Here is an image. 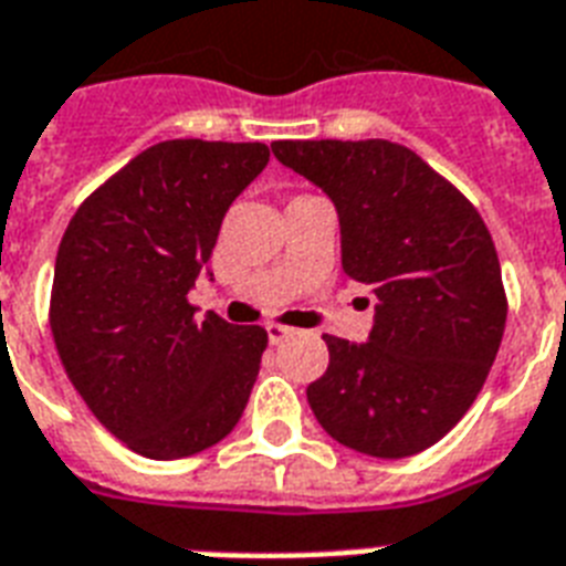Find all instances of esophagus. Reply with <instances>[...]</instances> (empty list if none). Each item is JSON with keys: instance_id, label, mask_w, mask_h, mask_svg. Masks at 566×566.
Listing matches in <instances>:
<instances>
[{"instance_id": "1", "label": "esophagus", "mask_w": 566, "mask_h": 566, "mask_svg": "<svg viewBox=\"0 0 566 566\" xmlns=\"http://www.w3.org/2000/svg\"><path fill=\"white\" fill-rule=\"evenodd\" d=\"M266 335H270V344H282L293 335L291 326H282V323H266Z\"/></svg>"}]
</instances>
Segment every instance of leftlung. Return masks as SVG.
Returning a JSON list of instances; mask_svg holds the SVG:
<instances>
[{"instance_id":"1","label":"left lung","mask_w":566,"mask_h":566,"mask_svg":"<svg viewBox=\"0 0 566 566\" xmlns=\"http://www.w3.org/2000/svg\"><path fill=\"white\" fill-rule=\"evenodd\" d=\"M273 155L335 202L346 275L376 296L367 344L323 335L311 411L355 452L417 455L464 417L500 353L509 300L491 231L408 146L275 140Z\"/></svg>"}]
</instances>
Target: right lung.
<instances>
[{
	"mask_svg": "<svg viewBox=\"0 0 566 566\" xmlns=\"http://www.w3.org/2000/svg\"><path fill=\"white\" fill-rule=\"evenodd\" d=\"M264 144L164 140L93 190L55 258L49 326L66 376L105 429L155 461L220 443L247 408L266 332L188 302Z\"/></svg>",
	"mask_w": 566,
	"mask_h": 566,
	"instance_id": "1",
	"label": "right lung"
}]
</instances>
